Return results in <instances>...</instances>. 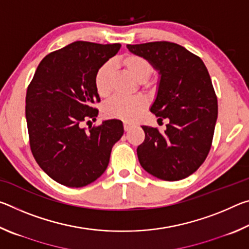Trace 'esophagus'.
<instances>
[{
	"label": "esophagus",
	"mask_w": 249,
	"mask_h": 249,
	"mask_svg": "<svg viewBox=\"0 0 249 249\" xmlns=\"http://www.w3.org/2000/svg\"><path fill=\"white\" fill-rule=\"evenodd\" d=\"M133 127V124L129 123V122H124V129L126 130V132H128V130Z\"/></svg>",
	"instance_id": "1"
}]
</instances>
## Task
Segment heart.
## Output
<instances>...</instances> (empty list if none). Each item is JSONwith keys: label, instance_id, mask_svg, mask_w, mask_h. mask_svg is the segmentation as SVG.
<instances>
[{"label": "heart", "instance_id": "1", "mask_svg": "<svg viewBox=\"0 0 249 249\" xmlns=\"http://www.w3.org/2000/svg\"><path fill=\"white\" fill-rule=\"evenodd\" d=\"M122 64L140 82H146L153 74V65L145 57L138 54H126ZM114 65L111 61L105 62L98 69L94 75V87L98 94L102 98L107 96L112 91V77ZM147 107V101L142 96L115 95L103 105V114L108 119L132 122L140 116Z\"/></svg>", "mask_w": 249, "mask_h": 249}]
</instances>
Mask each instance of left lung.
<instances>
[{
  "mask_svg": "<svg viewBox=\"0 0 249 249\" xmlns=\"http://www.w3.org/2000/svg\"><path fill=\"white\" fill-rule=\"evenodd\" d=\"M127 48L158 70L157 96L150 112L169 120L163 133L142 126L145 141L137 147L141 166L161 180L187 178L208 157L217 120V99L209 71L200 57L175 43L154 41Z\"/></svg>",
  "mask_w": 249,
  "mask_h": 249,
  "instance_id": "left-lung-1",
  "label": "left lung"
}]
</instances>
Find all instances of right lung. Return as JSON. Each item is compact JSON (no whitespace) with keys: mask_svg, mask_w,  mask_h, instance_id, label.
Masks as SVG:
<instances>
[{"mask_svg":"<svg viewBox=\"0 0 249 249\" xmlns=\"http://www.w3.org/2000/svg\"><path fill=\"white\" fill-rule=\"evenodd\" d=\"M120 48L121 44L74 41L47 54L27 88L25 114L33 156L66 187L81 188L102 176L112 147L123 136L120 120L82 127L99 113L95 72Z\"/></svg>","mask_w":249,"mask_h":249,"instance_id":"1","label":"right lung"}]
</instances>
